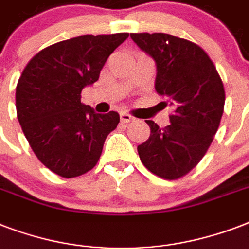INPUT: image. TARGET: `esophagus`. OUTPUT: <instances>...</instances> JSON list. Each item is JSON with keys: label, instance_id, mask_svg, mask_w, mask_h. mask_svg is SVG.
Segmentation results:
<instances>
[{"label": "esophagus", "instance_id": "34e87169", "mask_svg": "<svg viewBox=\"0 0 249 249\" xmlns=\"http://www.w3.org/2000/svg\"><path fill=\"white\" fill-rule=\"evenodd\" d=\"M120 119H121V121H123V123H130V121L134 120V117L130 116V115H129V113H126V112H121L120 113Z\"/></svg>", "mask_w": 249, "mask_h": 249}]
</instances>
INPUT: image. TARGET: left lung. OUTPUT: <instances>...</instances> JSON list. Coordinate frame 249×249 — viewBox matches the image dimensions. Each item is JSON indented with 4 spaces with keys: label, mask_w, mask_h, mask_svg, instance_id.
Returning <instances> with one entry per match:
<instances>
[{
    "label": "left lung",
    "mask_w": 249,
    "mask_h": 249,
    "mask_svg": "<svg viewBox=\"0 0 249 249\" xmlns=\"http://www.w3.org/2000/svg\"><path fill=\"white\" fill-rule=\"evenodd\" d=\"M156 64L155 89L173 108L164 129L146 120L151 134L140 144L141 161L164 179L195 168L212 143L224 113L225 89L208 54L196 44L166 33H130Z\"/></svg>",
    "instance_id": "1"
}]
</instances>
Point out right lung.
Returning <instances> with one entry per match:
<instances>
[{"instance_id":"right-lung-1","label":"right lung","mask_w":249,"mask_h":249,"mask_svg":"<svg viewBox=\"0 0 249 249\" xmlns=\"http://www.w3.org/2000/svg\"><path fill=\"white\" fill-rule=\"evenodd\" d=\"M129 33L84 35L37 53L18 81L15 102L21 130L37 159L64 178L93 169L105 141L116 129L115 111L95 113L81 102L106 60Z\"/></svg>"}]
</instances>
